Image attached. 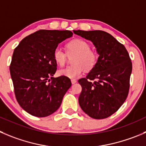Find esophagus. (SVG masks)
<instances>
[{
    "label": "esophagus",
    "mask_w": 146,
    "mask_h": 146,
    "mask_svg": "<svg viewBox=\"0 0 146 146\" xmlns=\"http://www.w3.org/2000/svg\"><path fill=\"white\" fill-rule=\"evenodd\" d=\"M71 82H72V84H75V83H77V80H71Z\"/></svg>",
    "instance_id": "34e87169"
}]
</instances>
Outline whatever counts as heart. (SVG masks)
<instances>
[{"label": "heart", "mask_w": 146, "mask_h": 146, "mask_svg": "<svg viewBox=\"0 0 146 146\" xmlns=\"http://www.w3.org/2000/svg\"><path fill=\"white\" fill-rule=\"evenodd\" d=\"M66 52L69 56L75 55L72 59V64L58 71L59 76L75 79L80 77L84 69L90 71L95 66L98 61V54L94 50L90 49V44L83 39H74L66 44ZM54 59L56 64L64 66L66 62V54L59 47L54 51Z\"/></svg>", "instance_id": "1"}]
</instances>
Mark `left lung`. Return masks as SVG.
Returning a JSON list of instances; mask_svg holds the SVG:
<instances>
[{"label": "left lung", "mask_w": 146, "mask_h": 146, "mask_svg": "<svg viewBox=\"0 0 146 146\" xmlns=\"http://www.w3.org/2000/svg\"><path fill=\"white\" fill-rule=\"evenodd\" d=\"M74 33L91 41L99 54L95 66L85 78L78 80L82 88L79 104L90 117L106 118L122 106L128 95L132 72L128 52L124 45L103 31L77 30Z\"/></svg>", "instance_id": "8db88e82"}]
</instances>
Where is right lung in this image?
<instances>
[{
	"instance_id": "right-lung-1",
	"label": "right lung",
	"mask_w": 146,
	"mask_h": 146,
	"mask_svg": "<svg viewBox=\"0 0 146 146\" xmlns=\"http://www.w3.org/2000/svg\"><path fill=\"white\" fill-rule=\"evenodd\" d=\"M72 35L67 30H39L25 37L14 49L10 73L15 95L31 115L54 113L72 85L68 77H53L57 69L53 54L58 44Z\"/></svg>"
}]
</instances>
